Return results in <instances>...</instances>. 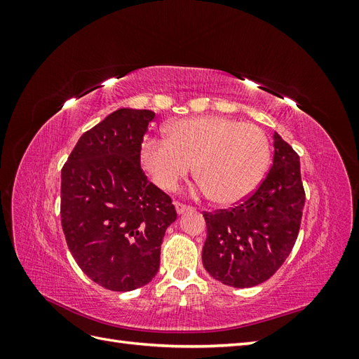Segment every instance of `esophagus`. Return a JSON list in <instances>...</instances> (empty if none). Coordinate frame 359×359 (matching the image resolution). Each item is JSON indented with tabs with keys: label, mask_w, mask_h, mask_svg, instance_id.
<instances>
[{
	"label": "esophagus",
	"mask_w": 359,
	"mask_h": 359,
	"mask_svg": "<svg viewBox=\"0 0 359 359\" xmlns=\"http://www.w3.org/2000/svg\"><path fill=\"white\" fill-rule=\"evenodd\" d=\"M175 208H177V212H178V214H184V212H187V211H191V210H193L191 206L184 205V203H181V202H175Z\"/></svg>",
	"instance_id": "obj_1"
}]
</instances>
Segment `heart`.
Instances as JSON below:
<instances>
[{
    "mask_svg": "<svg viewBox=\"0 0 359 359\" xmlns=\"http://www.w3.org/2000/svg\"><path fill=\"white\" fill-rule=\"evenodd\" d=\"M271 156L262 128L232 118L196 116L173 123L166 139H147L142 165L157 186L172 191L196 165L202 191L222 205L252 194L262 181Z\"/></svg>",
    "mask_w": 359,
    "mask_h": 359,
    "instance_id": "obj_1",
    "label": "heart"
}]
</instances>
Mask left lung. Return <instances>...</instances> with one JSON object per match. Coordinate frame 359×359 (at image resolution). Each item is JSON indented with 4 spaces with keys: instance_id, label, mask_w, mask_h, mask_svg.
<instances>
[{
    "instance_id": "8db88e82",
    "label": "left lung",
    "mask_w": 359,
    "mask_h": 359,
    "mask_svg": "<svg viewBox=\"0 0 359 359\" xmlns=\"http://www.w3.org/2000/svg\"><path fill=\"white\" fill-rule=\"evenodd\" d=\"M274 158L260 186L231 210L203 212L205 269L232 287L264 283L283 265L298 238L306 191L299 156L274 133Z\"/></svg>"
}]
</instances>
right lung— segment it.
<instances>
[{
    "instance_id": "1",
    "label": "right lung",
    "mask_w": 359,
    "mask_h": 359,
    "mask_svg": "<svg viewBox=\"0 0 359 359\" xmlns=\"http://www.w3.org/2000/svg\"><path fill=\"white\" fill-rule=\"evenodd\" d=\"M156 114L118 109L85 132L61 170V224L76 264L94 283L135 290L154 278L168 226V194L140 168Z\"/></svg>"
}]
</instances>
